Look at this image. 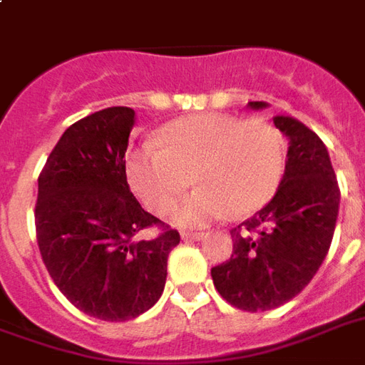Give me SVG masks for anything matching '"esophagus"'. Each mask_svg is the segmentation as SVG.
I'll return each mask as SVG.
<instances>
[{
	"mask_svg": "<svg viewBox=\"0 0 365 365\" xmlns=\"http://www.w3.org/2000/svg\"><path fill=\"white\" fill-rule=\"evenodd\" d=\"M205 233H187V231H182V239L183 241H201L205 239Z\"/></svg>",
	"mask_w": 365,
	"mask_h": 365,
	"instance_id": "1",
	"label": "esophagus"
}]
</instances>
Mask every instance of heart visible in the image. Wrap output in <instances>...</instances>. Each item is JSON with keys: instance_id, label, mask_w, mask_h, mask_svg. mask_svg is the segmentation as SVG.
Segmentation results:
<instances>
[{"instance_id": "obj_1", "label": "heart", "mask_w": 365, "mask_h": 365, "mask_svg": "<svg viewBox=\"0 0 365 365\" xmlns=\"http://www.w3.org/2000/svg\"><path fill=\"white\" fill-rule=\"evenodd\" d=\"M287 165V140L261 118L203 112L165 124L158 144L146 142L126 158V175L142 205L164 215L193 183L200 187L172 209L183 227L247 217L274 197Z\"/></svg>"}]
</instances>
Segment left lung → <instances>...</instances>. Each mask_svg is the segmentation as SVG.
I'll use <instances>...</instances> for the list:
<instances>
[{
    "mask_svg": "<svg viewBox=\"0 0 365 365\" xmlns=\"http://www.w3.org/2000/svg\"><path fill=\"white\" fill-rule=\"evenodd\" d=\"M267 103H249L261 110ZM289 140L279 190L257 215L231 231L233 253L211 269L221 297L247 312L271 310L312 280L332 243L340 190L324 142L292 116H274Z\"/></svg>",
    "mask_w": 365,
    "mask_h": 365,
    "instance_id": "left-lung-1",
    "label": "left lung"
}]
</instances>
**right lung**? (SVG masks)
<instances>
[{"instance_id":"right-lung-1","label":"right lung","mask_w":365,"mask_h":365,"mask_svg":"<svg viewBox=\"0 0 365 365\" xmlns=\"http://www.w3.org/2000/svg\"><path fill=\"white\" fill-rule=\"evenodd\" d=\"M134 110L110 106L65 130L39 175L35 229L58 290L106 322L136 318L162 297L175 229L136 235L162 221L142 209L126 182Z\"/></svg>"}]
</instances>
